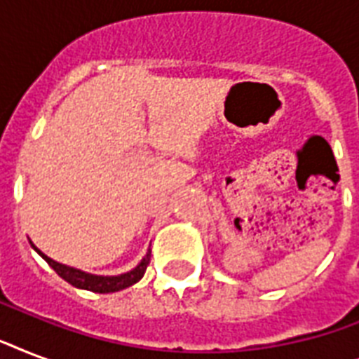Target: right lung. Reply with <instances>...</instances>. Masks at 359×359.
Here are the masks:
<instances>
[{"label": "right lung", "mask_w": 359, "mask_h": 359, "mask_svg": "<svg viewBox=\"0 0 359 359\" xmlns=\"http://www.w3.org/2000/svg\"><path fill=\"white\" fill-rule=\"evenodd\" d=\"M31 248L39 253V255L44 259V261L50 264V266L57 272L59 278H63L67 283H70L76 289H83V290H93V292H100V294H108V292H117V290L128 289L130 285L137 283L143 276H145V270L151 262V250L147 251V255L143 257V261L126 273H121V276H95V273H87L81 272L78 268L67 266V264H61V262L53 261L48 255H44L39 248H36L33 242L29 240Z\"/></svg>", "instance_id": "right-lung-1"}]
</instances>
